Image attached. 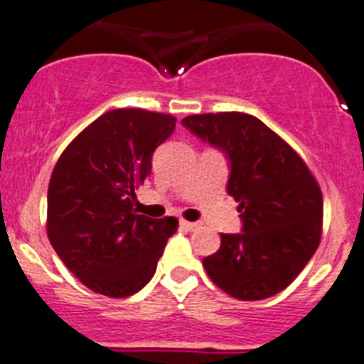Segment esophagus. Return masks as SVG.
Segmentation results:
<instances>
[{"instance_id":"1","label":"esophagus","mask_w":364,"mask_h":364,"mask_svg":"<svg viewBox=\"0 0 364 364\" xmlns=\"http://www.w3.org/2000/svg\"><path fill=\"white\" fill-rule=\"evenodd\" d=\"M179 225H181L183 228H185L186 232H196L198 230L199 227H201V225H199V223H192V221H185V219H181V221H179Z\"/></svg>"}]
</instances>
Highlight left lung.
<instances>
[{"mask_svg": "<svg viewBox=\"0 0 364 364\" xmlns=\"http://www.w3.org/2000/svg\"><path fill=\"white\" fill-rule=\"evenodd\" d=\"M181 123L227 154V192L243 219V232L221 234L219 250L203 259L206 274L235 299L276 296L319 247L323 194L316 178L292 146L250 114H194Z\"/></svg>", "mask_w": 364, "mask_h": 364, "instance_id": "left-lung-1", "label": "left lung"}]
</instances>
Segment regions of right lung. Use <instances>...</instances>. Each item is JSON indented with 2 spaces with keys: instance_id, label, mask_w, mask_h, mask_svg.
<instances>
[{
  "instance_id": "1",
  "label": "right lung",
  "mask_w": 364,
  "mask_h": 364,
  "mask_svg": "<svg viewBox=\"0 0 364 364\" xmlns=\"http://www.w3.org/2000/svg\"><path fill=\"white\" fill-rule=\"evenodd\" d=\"M176 129L170 114L105 112L63 150L48 183L47 234L65 267L87 288L129 297L152 279L178 219L134 210L152 154Z\"/></svg>"
}]
</instances>
